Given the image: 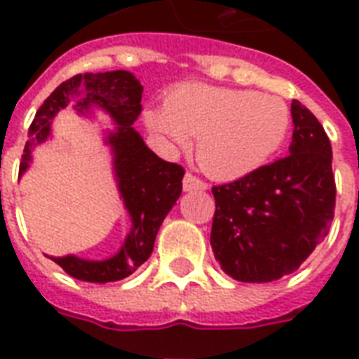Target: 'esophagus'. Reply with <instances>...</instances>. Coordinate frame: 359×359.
I'll return each instance as SVG.
<instances>
[{
	"label": "esophagus",
	"instance_id": "esophagus-1",
	"mask_svg": "<svg viewBox=\"0 0 359 359\" xmlns=\"http://www.w3.org/2000/svg\"><path fill=\"white\" fill-rule=\"evenodd\" d=\"M182 188L184 191H197V190H207L208 184L205 180H201L199 177L191 173H186L184 175V180H182Z\"/></svg>",
	"mask_w": 359,
	"mask_h": 359
}]
</instances>
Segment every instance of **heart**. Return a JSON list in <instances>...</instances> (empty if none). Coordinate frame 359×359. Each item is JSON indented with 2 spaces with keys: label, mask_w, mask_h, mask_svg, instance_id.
<instances>
[{
  "label": "heart",
  "mask_w": 359,
  "mask_h": 359,
  "mask_svg": "<svg viewBox=\"0 0 359 359\" xmlns=\"http://www.w3.org/2000/svg\"><path fill=\"white\" fill-rule=\"evenodd\" d=\"M147 128L184 149L197 135V162L216 179H240L272 160L290 130L283 98L251 89L184 83L165 97V109L143 114Z\"/></svg>",
  "instance_id": "1"
}]
</instances>
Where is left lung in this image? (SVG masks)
<instances>
[{"label":"left lung","instance_id":"left-lung-1","mask_svg":"<svg viewBox=\"0 0 359 359\" xmlns=\"http://www.w3.org/2000/svg\"><path fill=\"white\" fill-rule=\"evenodd\" d=\"M290 115L289 156L212 188L210 245L224 272L238 281L266 283L298 270L334 219L328 135L298 100L290 104Z\"/></svg>","mask_w":359,"mask_h":359}]
</instances>
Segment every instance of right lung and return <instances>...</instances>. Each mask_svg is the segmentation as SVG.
Segmentation results:
<instances>
[{"label": "right lung", "instance_id": "obj_1", "mask_svg": "<svg viewBox=\"0 0 359 359\" xmlns=\"http://www.w3.org/2000/svg\"><path fill=\"white\" fill-rule=\"evenodd\" d=\"M141 83L126 70L76 74L44 100L29 126L20 175L29 168L33 147L50 135L55 114L67 108L72 98H78L74 108L80 114L91 106H100L117 123L115 132L108 135V143L115 154V177L119 180L121 197L132 218V227L119 253L106 261H86L74 255L52 257L53 262L80 281L109 283L134 273L151 257L158 229L182 191L184 168L156 156L132 128L141 114Z\"/></svg>", "mask_w": 359, "mask_h": 359}]
</instances>
